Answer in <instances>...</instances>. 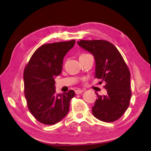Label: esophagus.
<instances>
[{
  "label": "esophagus",
  "mask_w": 151,
  "mask_h": 151,
  "mask_svg": "<svg viewBox=\"0 0 151 151\" xmlns=\"http://www.w3.org/2000/svg\"><path fill=\"white\" fill-rule=\"evenodd\" d=\"M83 92V91L81 90H79V89H78V90H75L76 94H81Z\"/></svg>",
  "instance_id": "obj_1"
}]
</instances>
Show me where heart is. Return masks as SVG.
<instances>
[{"label":"heart","mask_w":151,"mask_h":151,"mask_svg":"<svg viewBox=\"0 0 151 151\" xmlns=\"http://www.w3.org/2000/svg\"><path fill=\"white\" fill-rule=\"evenodd\" d=\"M89 54H82V55H81L80 56H79V58H81V57H86V56H87V55H88Z\"/></svg>","instance_id":"obj_1"}]
</instances>
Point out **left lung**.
Returning a JSON list of instances; mask_svg holds the SVG:
<instances>
[{"label": "left lung", "mask_w": 151, "mask_h": 151, "mask_svg": "<svg viewBox=\"0 0 151 151\" xmlns=\"http://www.w3.org/2000/svg\"><path fill=\"white\" fill-rule=\"evenodd\" d=\"M78 44L91 52L96 61L95 78L105 81L106 95H99L92 108L95 117L103 122H114L126 111L130 103V71L118 50L102 40H80Z\"/></svg>", "instance_id": "1"}]
</instances>
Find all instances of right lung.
<instances>
[{"label": "right lung", "instance_id": "obj_1", "mask_svg": "<svg viewBox=\"0 0 151 151\" xmlns=\"http://www.w3.org/2000/svg\"><path fill=\"white\" fill-rule=\"evenodd\" d=\"M75 40L46 44L34 52L24 70V96L27 107L36 120L54 124L66 116L75 92L55 94L54 77L61 74L63 57Z\"/></svg>", "mask_w": 151, "mask_h": 151}]
</instances>
